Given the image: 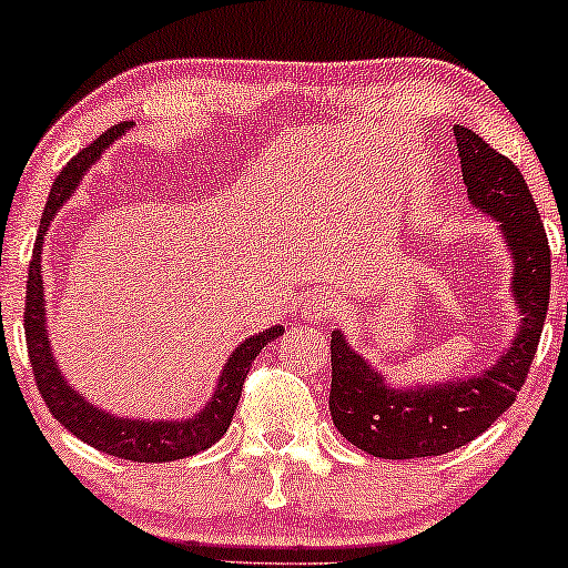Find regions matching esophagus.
I'll use <instances>...</instances> for the list:
<instances>
[{"mask_svg":"<svg viewBox=\"0 0 568 568\" xmlns=\"http://www.w3.org/2000/svg\"><path fill=\"white\" fill-rule=\"evenodd\" d=\"M336 310H338V298L334 296V293H328V291L312 293V296H306L302 317L310 323H321V321H325V317H334Z\"/></svg>","mask_w":568,"mask_h":568,"instance_id":"34e87169","label":"esophagus"}]
</instances>
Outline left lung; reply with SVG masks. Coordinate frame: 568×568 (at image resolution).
Instances as JSON below:
<instances>
[{
  "mask_svg": "<svg viewBox=\"0 0 568 568\" xmlns=\"http://www.w3.org/2000/svg\"><path fill=\"white\" fill-rule=\"evenodd\" d=\"M454 135L467 194L497 221L510 251V288L520 325L491 368L467 379L400 389L387 387L382 371L371 368L342 331H334L331 416L352 446L379 459L440 456L486 433L524 387L550 304V245L524 175L473 130L454 125Z\"/></svg>",
  "mask_w": 568,
  "mask_h": 568,
  "instance_id": "8db88e82",
  "label": "left lung"
}]
</instances>
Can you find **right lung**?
Listing matches in <instances>:
<instances>
[{"mask_svg":"<svg viewBox=\"0 0 568 568\" xmlns=\"http://www.w3.org/2000/svg\"><path fill=\"white\" fill-rule=\"evenodd\" d=\"M128 122H120L112 130L84 146L77 158L67 162L58 179L50 189L48 205H44L42 224L34 243V256L29 264V285H26V312H23V328H26V347H29V361L34 368V379L39 395L44 397V406L50 414L69 429L71 435L98 448L103 454L120 456L130 462H173L184 459V456L200 454L211 448L221 435L230 429L234 408L240 403L243 393V382L251 371V363L266 344L283 336V325H272L262 334L245 338L237 349L232 352L230 361L221 368L216 389H213L211 400L202 406L192 419H125V416H114L109 410L93 406L88 397L69 387L67 376L58 368L53 349L48 342V317H44V288H42V240L48 237L50 224H53L55 213L61 205L80 186L82 175L88 173L90 165L101 160L109 143H114L122 133H128Z\"/></svg>","mask_w":568,"mask_h":568,"instance_id":"1","label":"right lung"}]
</instances>
